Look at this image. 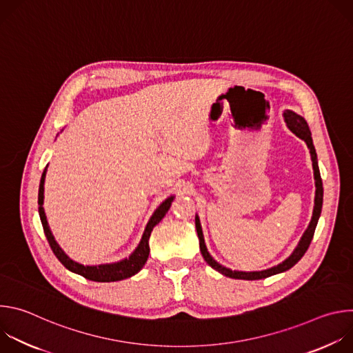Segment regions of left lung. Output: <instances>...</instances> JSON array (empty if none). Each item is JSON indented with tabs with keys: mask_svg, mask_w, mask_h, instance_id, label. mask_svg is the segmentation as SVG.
Listing matches in <instances>:
<instances>
[{
	"mask_svg": "<svg viewBox=\"0 0 353 353\" xmlns=\"http://www.w3.org/2000/svg\"><path fill=\"white\" fill-rule=\"evenodd\" d=\"M285 121L289 127V130L296 134L299 138L303 139L309 149H310V155H312V163H313V170H314V179H316V198H314V211H313V218L312 222L309 225V228L306 229L303 237L299 241L297 247L294 248V251L292 253V256L289 259H286L283 263H281L276 267H272L270 270L265 271H256V272H241V271H232L229 268H225L223 265H221L219 263H216L208 253L205 241H204V236H203V230H201V225H199V219L198 216H195V229L198 233V239H199V250H201V254H203L204 260L208 263L210 267H212L214 270H216L218 272H221L225 276L229 278H234V279H245V281H256V279H263V278H268L271 275L288 271L289 268H292L301 257L305 256V253L307 251L312 239L314 236V230L321 214V207H323V181H321V176H320V170H319V165H317V155H316V149L313 145V139H312V132L310 128L306 123V120L303 117L297 116L293 112H285L283 113Z\"/></svg>",
	"mask_w": 353,
	"mask_h": 353,
	"instance_id": "left-lung-1",
	"label": "left lung"
}]
</instances>
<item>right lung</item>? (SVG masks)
Wrapping results in <instances>:
<instances>
[{
    "label": "right lung",
    "mask_w": 353,
    "mask_h": 353,
    "mask_svg": "<svg viewBox=\"0 0 353 353\" xmlns=\"http://www.w3.org/2000/svg\"><path fill=\"white\" fill-rule=\"evenodd\" d=\"M44 177H46V170L43 172L41 174V180H40V185H39V215H40V221H41V225H43V230H44V234H46V239L50 244V247H52L54 256L59 259V261L70 271L89 279V281H94V282H114V281H121V279H125V278H130L132 275H135L146 263L148 260V256H149V236H150V232H152V229L155 228V225H158L163 216L166 215V212L169 211L170 205H172V201H173V196H169L165 203L161 204V207L155 211V214L152 215V218L149 219L148 225H146V229L143 232V236L141 239V243L138 244L137 250L134 251V253L120 261V263H114V264H103V265H94V267H89V265H82V264H78L75 261H72L71 259H68V256L64 253V251L60 248V245L57 244V241L54 240L53 234H52V230H50L48 228V223H47V219H46V214H44V210H43V192H44Z\"/></svg>",
    "instance_id": "1"
}]
</instances>
